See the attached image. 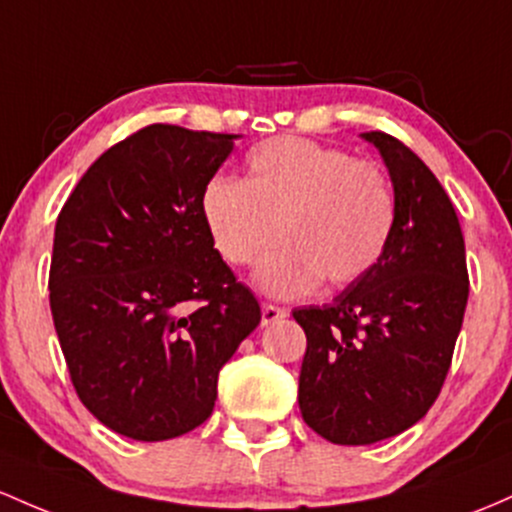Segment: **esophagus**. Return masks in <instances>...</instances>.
Segmentation results:
<instances>
[{
    "instance_id": "1",
    "label": "esophagus",
    "mask_w": 512,
    "mask_h": 512,
    "mask_svg": "<svg viewBox=\"0 0 512 512\" xmlns=\"http://www.w3.org/2000/svg\"><path fill=\"white\" fill-rule=\"evenodd\" d=\"M282 318H286V308L272 306V303H262V325H272Z\"/></svg>"
}]
</instances>
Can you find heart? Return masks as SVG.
Masks as SVG:
<instances>
[{
    "label": "heart",
    "mask_w": 512,
    "mask_h": 512,
    "mask_svg": "<svg viewBox=\"0 0 512 512\" xmlns=\"http://www.w3.org/2000/svg\"><path fill=\"white\" fill-rule=\"evenodd\" d=\"M201 213L230 265H250L277 299H294L325 279L347 286L372 269L389 245L396 194L379 165L316 140L269 138L247 155L245 179L218 174L204 187Z\"/></svg>",
    "instance_id": "heart-1"
}]
</instances>
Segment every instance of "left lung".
<instances>
[{
    "label": "left lung",
    "instance_id": "1",
    "mask_svg": "<svg viewBox=\"0 0 512 512\" xmlns=\"http://www.w3.org/2000/svg\"><path fill=\"white\" fill-rule=\"evenodd\" d=\"M389 167L396 223L364 277L333 303L296 308L306 333L299 408L335 445H372L430 411L445 384L469 299L457 211L401 140L364 133Z\"/></svg>",
    "mask_w": 512,
    "mask_h": 512
}]
</instances>
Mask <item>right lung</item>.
Returning <instances> with one entry per match:
<instances>
[{
    "instance_id": "1",
    "label": "right lung",
    "mask_w": 512,
    "mask_h": 512,
    "mask_svg": "<svg viewBox=\"0 0 512 512\" xmlns=\"http://www.w3.org/2000/svg\"><path fill=\"white\" fill-rule=\"evenodd\" d=\"M235 138L140 128L94 160L55 223L48 289L67 372L84 408L131 440L199 428L262 318L201 213Z\"/></svg>"
}]
</instances>
